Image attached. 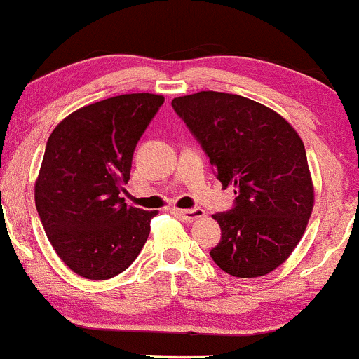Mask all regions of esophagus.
<instances>
[{
	"label": "esophagus",
	"instance_id": "1",
	"mask_svg": "<svg viewBox=\"0 0 359 359\" xmlns=\"http://www.w3.org/2000/svg\"><path fill=\"white\" fill-rule=\"evenodd\" d=\"M178 215L181 216V219L187 221V223H193V221L205 218V210L201 208H191V210H178Z\"/></svg>",
	"mask_w": 359,
	"mask_h": 359
}]
</instances>
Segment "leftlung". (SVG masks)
Returning a JSON list of instances; mask_svg holds the SVG:
<instances>
[{
	"label": "left lung",
	"instance_id": "1",
	"mask_svg": "<svg viewBox=\"0 0 359 359\" xmlns=\"http://www.w3.org/2000/svg\"><path fill=\"white\" fill-rule=\"evenodd\" d=\"M236 205L216 213L211 258L224 273L258 278L290 258L306 231L315 187L299 135L281 114L240 95L200 91L171 101Z\"/></svg>",
	"mask_w": 359,
	"mask_h": 359
}]
</instances>
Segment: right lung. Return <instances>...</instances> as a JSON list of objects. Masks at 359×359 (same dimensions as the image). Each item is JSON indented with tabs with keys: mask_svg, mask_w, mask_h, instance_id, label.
Wrapping results in <instances>:
<instances>
[{
	"mask_svg": "<svg viewBox=\"0 0 359 359\" xmlns=\"http://www.w3.org/2000/svg\"><path fill=\"white\" fill-rule=\"evenodd\" d=\"M163 101L153 93L113 96L68 114L48 138L34 203L53 250L78 276H116L148 240L158 211L128 206L119 193Z\"/></svg>",
	"mask_w": 359,
	"mask_h": 359,
	"instance_id": "right-lung-1",
	"label": "right lung"
}]
</instances>
